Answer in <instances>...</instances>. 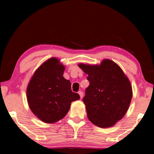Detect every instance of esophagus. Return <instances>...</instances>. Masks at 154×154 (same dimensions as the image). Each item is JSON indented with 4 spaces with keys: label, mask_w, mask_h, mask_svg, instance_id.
<instances>
[{
    "label": "esophagus",
    "mask_w": 154,
    "mask_h": 154,
    "mask_svg": "<svg viewBox=\"0 0 154 154\" xmlns=\"http://www.w3.org/2000/svg\"><path fill=\"white\" fill-rule=\"evenodd\" d=\"M78 93H79V96H80V98L81 99H82L83 98V92L82 91H79V92H78Z\"/></svg>",
    "instance_id": "34e87169"
}]
</instances>
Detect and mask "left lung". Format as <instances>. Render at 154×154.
I'll return each mask as SVG.
<instances>
[{
    "instance_id": "left-lung-1",
    "label": "left lung",
    "mask_w": 154,
    "mask_h": 154,
    "mask_svg": "<svg viewBox=\"0 0 154 154\" xmlns=\"http://www.w3.org/2000/svg\"><path fill=\"white\" fill-rule=\"evenodd\" d=\"M90 85L83 99L88 119L100 128L112 127L125 115L132 98L130 81L119 65L104 59L100 65L78 64Z\"/></svg>"
}]
</instances>
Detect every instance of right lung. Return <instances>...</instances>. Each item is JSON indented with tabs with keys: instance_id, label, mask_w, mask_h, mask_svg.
<instances>
[{
	"instance_id": "add662e5",
	"label": "right lung",
	"mask_w": 154,
	"mask_h": 154,
	"mask_svg": "<svg viewBox=\"0 0 154 154\" xmlns=\"http://www.w3.org/2000/svg\"><path fill=\"white\" fill-rule=\"evenodd\" d=\"M65 69L57 58L51 57L37 69L28 85L29 107L45 123H55L63 119L71 103L80 98L72 92L70 81L63 77Z\"/></svg>"
}]
</instances>
